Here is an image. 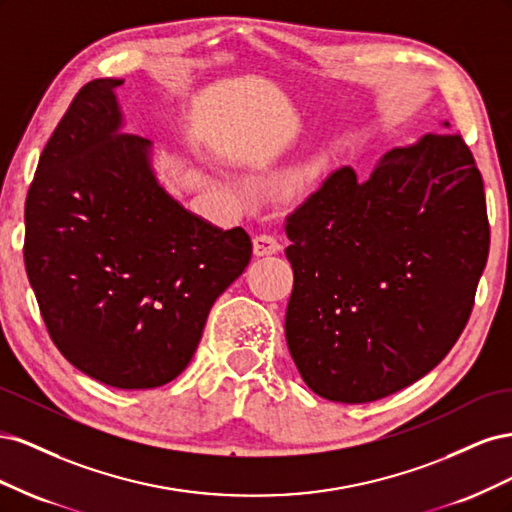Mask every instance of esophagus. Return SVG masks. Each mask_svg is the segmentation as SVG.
I'll list each match as a JSON object with an SVG mask.
<instances>
[{"label": "esophagus", "mask_w": 512, "mask_h": 512, "mask_svg": "<svg viewBox=\"0 0 512 512\" xmlns=\"http://www.w3.org/2000/svg\"><path fill=\"white\" fill-rule=\"evenodd\" d=\"M280 252V241H277L273 235H258L254 239V254L256 256H269Z\"/></svg>", "instance_id": "34e87169"}]
</instances>
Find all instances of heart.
I'll use <instances>...</instances> for the list:
<instances>
[{
	"instance_id": "heart-1",
	"label": "heart",
	"mask_w": 512,
	"mask_h": 512,
	"mask_svg": "<svg viewBox=\"0 0 512 512\" xmlns=\"http://www.w3.org/2000/svg\"><path fill=\"white\" fill-rule=\"evenodd\" d=\"M303 179H305V173L294 175V179H292V185H301V183H303Z\"/></svg>"
}]
</instances>
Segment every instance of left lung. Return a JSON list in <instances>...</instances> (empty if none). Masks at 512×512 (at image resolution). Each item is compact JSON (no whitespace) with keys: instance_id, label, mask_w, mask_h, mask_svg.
Listing matches in <instances>:
<instances>
[{"instance_id":"left-lung-1","label":"left lung","mask_w":512,"mask_h":512,"mask_svg":"<svg viewBox=\"0 0 512 512\" xmlns=\"http://www.w3.org/2000/svg\"><path fill=\"white\" fill-rule=\"evenodd\" d=\"M448 126V123H444ZM286 342L316 395L367 404L406 389L466 329L489 256L483 177L457 132L342 166L286 215Z\"/></svg>"}]
</instances>
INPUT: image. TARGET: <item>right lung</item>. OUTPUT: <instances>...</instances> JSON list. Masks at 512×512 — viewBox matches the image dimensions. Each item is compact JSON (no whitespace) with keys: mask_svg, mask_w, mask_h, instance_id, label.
<instances>
[{"mask_svg":"<svg viewBox=\"0 0 512 512\" xmlns=\"http://www.w3.org/2000/svg\"><path fill=\"white\" fill-rule=\"evenodd\" d=\"M119 79L81 87L25 200V271L53 344L94 380L156 389L188 367L215 299L250 265L243 228L185 211L121 132Z\"/></svg>","mask_w":512,"mask_h":512,"instance_id":"1","label":"right lung"}]
</instances>
